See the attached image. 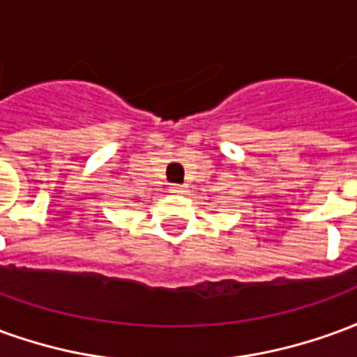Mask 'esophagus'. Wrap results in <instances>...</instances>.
<instances>
[{
	"label": "esophagus",
	"mask_w": 357,
	"mask_h": 357,
	"mask_svg": "<svg viewBox=\"0 0 357 357\" xmlns=\"http://www.w3.org/2000/svg\"><path fill=\"white\" fill-rule=\"evenodd\" d=\"M172 195H183L185 193V187L183 185H170V189H168Z\"/></svg>",
	"instance_id": "esophagus-1"
}]
</instances>
